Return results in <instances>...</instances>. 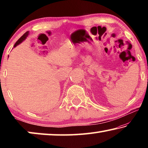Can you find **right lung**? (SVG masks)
I'll list each match as a JSON object with an SVG mask.
<instances>
[{
	"mask_svg": "<svg viewBox=\"0 0 148 148\" xmlns=\"http://www.w3.org/2000/svg\"><path fill=\"white\" fill-rule=\"evenodd\" d=\"M29 35V31H27V32H26L25 33L23 36H22L21 38H20L18 40H17L16 42V44H15V45L14 46V47H16V46H17V45L18 44H19L20 43H21L22 42H23V40H25V38H27V36H28Z\"/></svg>",
	"mask_w": 148,
	"mask_h": 148,
	"instance_id": "obj_1",
	"label": "right lung"
}]
</instances>
